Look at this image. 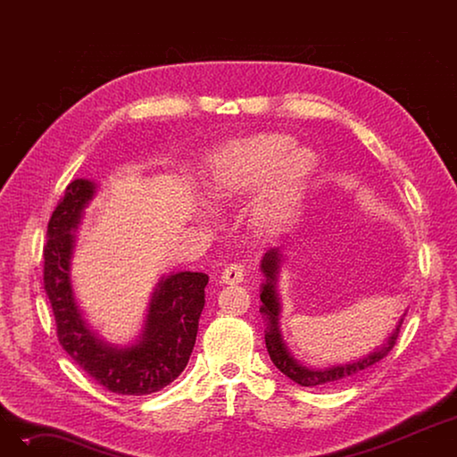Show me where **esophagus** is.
<instances>
[{
	"label": "esophagus",
	"instance_id": "obj_1",
	"mask_svg": "<svg viewBox=\"0 0 457 457\" xmlns=\"http://www.w3.org/2000/svg\"><path fill=\"white\" fill-rule=\"evenodd\" d=\"M222 283L226 285H237L241 283L245 279V265H241V262H231V265H228L220 276Z\"/></svg>",
	"mask_w": 457,
	"mask_h": 457
}]
</instances>
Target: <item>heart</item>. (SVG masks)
I'll return each instance as SVG.
<instances>
[{
  "instance_id": "obj_1",
  "label": "heart",
  "mask_w": 457,
  "mask_h": 457,
  "mask_svg": "<svg viewBox=\"0 0 457 457\" xmlns=\"http://www.w3.org/2000/svg\"><path fill=\"white\" fill-rule=\"evenodd\" d=\"M295 140L281 133H261L237 140L214 155L209 185L214 195L233 198L267 185L259 196L255 216L265 228L291 222L315 174L317 155L293 148Z\"/></svg>"
}]
</instances>
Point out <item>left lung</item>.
<instances>
[{"label":"left lung","mask_w":457,"mask_h":457,"mask_svg":"<svg viewBox=\"0 0 457 457\" xmlns=\"http://www.w3.org/2000/svg\"><path fill=\"white\" fill-rule=\"evenodd\" d=\"M281 252L279 250H270L265 253L261 261V270L265 274L267 281L262 283L261 289V313L267 319V331H265V343L269 355L272 359V363L287 376L291 378L295 383L302 387H317V386H337V383H343L350 378H355L357 374H361L363 370L370 369L378 361H381L396 345L400 326L403 322L405 313L402 315L398 326L393 329L391 337L386 341V345H381L376 348L372 353L357 359V361L345 363V365H333L328 369H309L300 365L296 359L291 355V352L287 350V345L281 339V331H279V313H281V303L279 296L276 291V283H278V274H279V265H281Z\"/></svg>","instance_id":"obj_1"}]
</instances>
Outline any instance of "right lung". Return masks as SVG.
<instances>
[{"label": "right lung", "mask_w": 457, "mask_h": 457, "mask_svg": "<svg viewBox=\"0 0 457 457\" xmlns=\"http://www.w3.org/2000/svg\"><path fill=\"white\" fill-rule=\"evenodd\" d=\"M94 192L92 181L74 179L47 222L44 289L54 309L57 337L68 355L107 391L126 396L152 395L172 383L188 363L209 276L178 272L162 278L152 296L146 326L135 345L118 348L98 339L81 317L70 279L74 231Z\"/></svg>", "instance_id": "right-lung-1"}]
</instances>
